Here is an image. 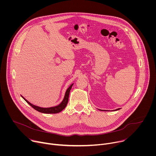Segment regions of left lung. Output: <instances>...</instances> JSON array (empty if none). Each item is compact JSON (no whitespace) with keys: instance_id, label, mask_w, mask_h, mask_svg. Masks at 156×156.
Returning <instances> with one entry per match:
<instances>
[{"instance_id":"obj_1","label":"left lung","mask_w":156,"mask_h":156,"mask_svg":"<svg viewBox=\"0 0 156 156\" xmlns=\"http://www.w3.org/2000/svg\"><path fill=\"white\" fill-rule=\"evenodd\" d=\"M120 108H117V109H116V110H119Z\"/></svg>"}]
</instances>
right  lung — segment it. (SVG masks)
Listing matches in <instances>:
<instances>
[{"label":"right lung","mask_w":156,"mask_h":156,"mask_svg":"<svg viewBox=\"0 0 156 156\" xmlns=\"http://www.w3.org/2000/svg\"><path fill=\"white\" fill-rule=\"evenodd\" d=\"M72 86H73V84H72V85L67 89V90H66V93H65L64 99H63V100L62 101V102L58 105H57V106H55V107H49V108H42V107H38V106H36V105H33L32 104H31L30 102H29L27 100H26L23 96H22V98H23L25 100V101H26L28 104H30L33 108H34L35 110H36L37 111H38V112H39L44 113V114H57V113H58V112H61V111H62V110H63V109L66 107V105H67L68 101H69V98L70 92V90H71Z\"/></svg>","instance_id":"1"}]
</instances>
